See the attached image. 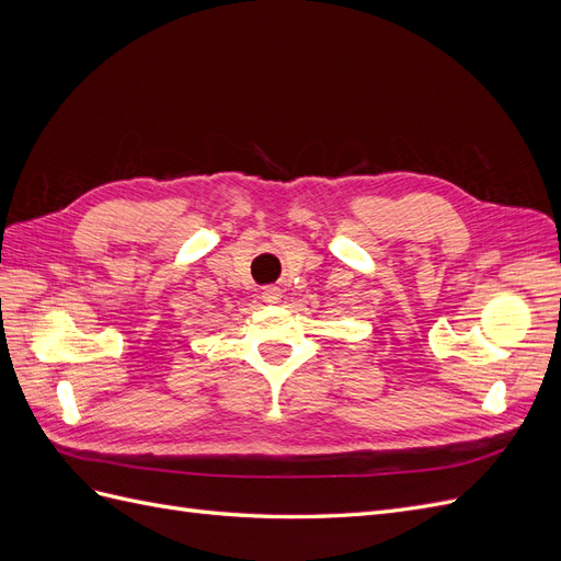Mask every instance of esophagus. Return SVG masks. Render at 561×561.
I'll return each instance as SVG.
<instances>
[{
    "label": "esophagus",
    "mask_w": 561,
    "mask_h": 561,
    "mask_svg": "<svg viewBox=\"0 0 561 561\" xmlns=\"http://www.w3.org/2000/svg\"><path fill=\"white\" fill-rule=\"evenodd\" d=\"M262 299H264L266 304H278V301H280V287H276V285L264 287V290H262Z\"/></svg>",
    "instance_id": "1"
}]
</instances>
